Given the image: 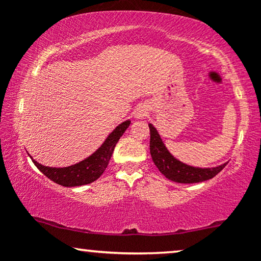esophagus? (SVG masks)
Instances as JSON below:
<instances>
[{
    "label": "esophagus",
    "instance_id": "1",
    "mask_svg": "<svg viewBox=\"0 0 261 261\" xmlns=\"http://www.w3.org/2000/svg\"><path fill=\"white\" fill-rule=\"evenodd\" d=\"M145 114H146V110L143 109V108H140V109H137L136 113H135V116H136L137 119H141L145 116Z\"/></svg>",
    "mask_w": 261,
    "mask_h": 261
}]
</instances>
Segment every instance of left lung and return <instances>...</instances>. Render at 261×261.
Here are the masks:
<instances>
[{
    "instance_id": "8db88e82",
    "label": "left lung",
    "mask_w": 261,
    "mask_h": 261,
    "mask_svg": "<svg viewBox=\"0 0 261 261\" xmlns=\"http://www.w3.org/2000/svg\"><path fill=\"white\" fill-rule=\"evenodd\" d=\"M149 133H151V140H149V151H151L152 160L160 172L169 180L181 184H193V182H200L212 179L215 175L222 170L226 163L221 166L212 167V168H200V167L189 166L182 163L181 161L176 160L170 152L167 149L166 145L161 139L157 128L152 124H148Z\"/></svg>"
}]
</instances>
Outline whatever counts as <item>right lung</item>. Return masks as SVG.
Returning a JSON list of instances; mask_svg holds the SVG:
<instances>
[{"label": "right lung", "instance_id": "add662e5", "mask_svg": "<svg viewBox=\"0 0 261 261\" xmlns=\"http://www.w3.org/2000/svg\"><path fill=\"white\" fill-rule=\"evenodd\" d=\"M130 120H126L119 124L94 153L72 166L62 167V168L46 167L33 160L32 155L31 158L37 168L56 184L62 185V187H81V185L89 184L97 180L104 173L112 158L115 145L120 140L122 134L126 131V128L130 126Z\"/></svg>", "mask_w": 261, "mask_h": 261}]
</instances>
